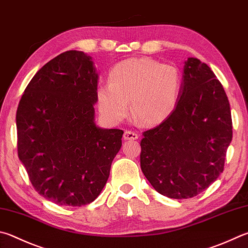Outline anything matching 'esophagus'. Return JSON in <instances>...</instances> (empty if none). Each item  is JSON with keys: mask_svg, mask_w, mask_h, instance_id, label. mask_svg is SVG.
Instances as JSON below:
<instances>
[{"mask_svg": "<svg viewBox=\"0 0 248 248\" xmlns=\"http://www.w3.org/2000/svg\"><path fill=\"white\" fill-rule=\"evenodd\" d=\"M124 140H138L139 134L137 132L131 131V130H125L124 134Z\"/></svg>", "mask_w": 248, "mask_h": 248, "instance_id": "1", "label": "esophagus"}]
</instances>
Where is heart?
Masks as SVG:
<instances>
[{"label":"heart","mask_w":248,"mask_h":248,"mask_svg":"<svg viewBox=\"0 0 248 248\" xmlns=\"http://www.w3.org/2000/svg\"><path fill=\"white\" fill-rule=\"evenodd\" d=\"M108 83L97 90L101 112L114 121L123 120L129 111L140 124L157 125L172 114L181 92L182 79L177 67L152 58H128L109 71Z\"/></svg>","instance_id":"heart-1"}]
</instances>
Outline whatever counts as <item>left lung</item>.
Masks as SVG:
<instances>
[{"label":"left lung","mask_w":248,"mask_h":248,"mask_svg":"<svg viewBox=\"0 0 248 248\" xmlns=\"http://www.w3.org/2000/svg\"><path fill=\"white\" fill-rule=\"evenodd\" d=\"M143 136L141 169L161 195L191 199L217 180L232 141V118L222 84L205 62L187 58L173 112Z\"/></svg>","instance_id":"1"}]
</instances>
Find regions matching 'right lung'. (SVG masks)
I'll list each match as a JSON object with an SVG mask.
<instances>
[{"mask_svg":"<svg viewBox=\"0 0 248 248\" xmlns=\"http://www.w3.org/2000/svg\"><path fill=\"white\" fill-rule=\"evenodd\" d=\"M98 75L92 58L67 51L27 85L16 112L17 150L40 195L82 206L100 195L124 131L94 123Z\"/></svg>","mask_w":248,"mask_h":248,"instance_id":"obj_1","label":"right lung"}]
</instances>
